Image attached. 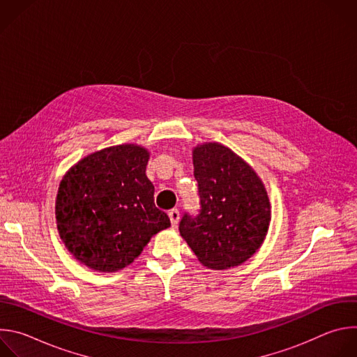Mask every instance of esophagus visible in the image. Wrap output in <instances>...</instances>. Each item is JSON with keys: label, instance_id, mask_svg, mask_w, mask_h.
<instances>
[{"label": "esophagus", "instance_id": "1", "mask_svg": "<svg viewBox=\"0 0 357 357\" xmlns=\"http://www.w3.org/2000/svg\"><path fill=\"white\" fill-rule=\"evenodd\" d=\"M168 216H169V219H171V225H172L174 227H176V226H178V222H179V211H178V209H172V211L168 212Z\"/></svg>", "mask_w": 357, "mask_h": 357}]
</instances>
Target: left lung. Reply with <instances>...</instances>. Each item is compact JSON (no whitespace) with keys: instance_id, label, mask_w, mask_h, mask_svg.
<instances>
[{"instance_id":"left-lung-1","label":"left lung","mask_w":357,"mask_h":357,"mask_svg":"<svg viewBox=\"0 0 357 357\" xmlns=\"http://www.w3.org/2000/svg\"><path fill=\"white\" fill-rule=\"evenodd\" d=\"M192 158L200 209L197 216L183 215L179 233L208 268L240 266L261 247L268 231L271 206L264 183L219 142L195 146Z\"/></svg>"}]
</instances>
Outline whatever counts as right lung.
<instances>
[{
	"label": "right lung",
	"mask_w": 357,
	"mask_h": 357,
	"mask_svg": "<svg viewBox=\"0 0 357 357\" xmlns=\"http://www.w3.org/2000/svg\"><path fill=\"white\" fill-rule=\"evenodd\" d=\"M149 152L123 144L93 152L73 165L56 196L59 236L72 256L91 270L130 266L158 231L171 226L154 203L145 175Z\"/></svg>",
	"instance_id": "add662e5"
}]
</instances>
